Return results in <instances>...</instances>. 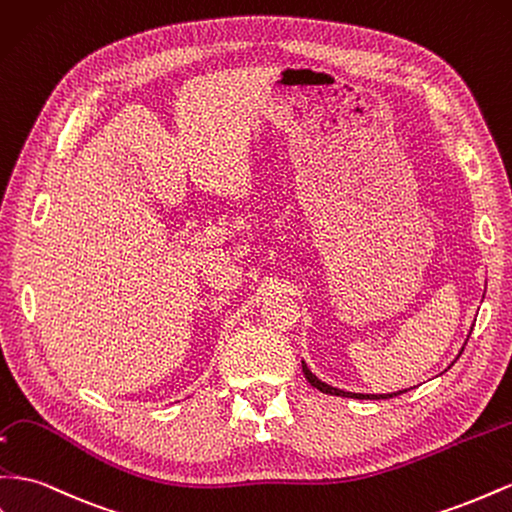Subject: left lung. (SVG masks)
<instances>
[{
    "label": "left lung",
    "mask_w": 512,
    "mask_h": 512,
    "mask_svg": "<svg viewBox=\"0 0 512 512\" xmlns=\"http://www.w3.org/2000/svg\"><path fill=\"white\" fill-rule=\"evenodd\" d=\"M469 334H472V329H469ZM469 338V336H467ZM465 344H467V340H465ZM463 349L465 347H461V351H459V355L463 353ZM459 355H457V359H459ZM457 359H454V362H457ZM452 362V364H454ZM450 364V366H452ZM448 366V368H450ZM301 368H303V375H306V379H308V383L310 385H314L316 390H321L323 394H331V396H344V398H357V400H383V398H394V396H398V394H405L407 390H398V392H390V394H357V392H344V390H340V388H334V385H329V383H325V381H321L319 377L314 375V372L308 368V364L303 362L301 359ZM446 368V370H448Z\"/></svg>",
    "instance_id": "1"
}]
</instances>
